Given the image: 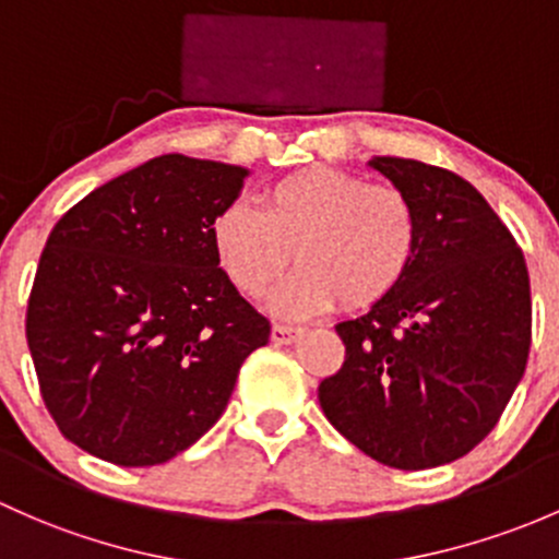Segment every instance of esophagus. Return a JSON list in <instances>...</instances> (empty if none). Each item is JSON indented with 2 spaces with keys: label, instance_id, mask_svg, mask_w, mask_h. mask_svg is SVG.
Segmentation results:
<instances>
[{
  "label": "esophagus",
  "instance_id": "34e87169",
  "mask_svg": "<svg viewBox=\"0 0 559 559\" xmlns=\"http://www.w3.org/2000/svg\"><path fill=\"white\" fill-rule=\"evenodd\" d=\"M299 334H302V329H297V326L273 324V329H270V340H273L275 345H292Z\"/></svg>",
  "mask_w": 559,
  "mask_h": 559
}]
</instances>
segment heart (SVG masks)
<instances>
[{
    "instance_id": "b5f03b06",
    "label": "heart",
    "mask_w": 559,
    "mask_h": 559,
    "mask_svg": "<svg viewBox=\"0 0 559 559\" xmlns=\"http://www.w3.org/2000/svg\"><path fill=\"white\" fill-rule=\"evenodd\" d=\"M209 233L216 264L246 297L262 295L295 249L299 267L267 297V308L286 319L319 316L337 299L350 308L378 302L404 278L418 246L404 192L329 166L270 185L262 211L227 203Z\"/></svg>"
}]
</instances>
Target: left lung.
<instances>
[{
    "instance_id": "8db88e82",
    "label": "left lung",
    "mask_w": 559,
    "mask_h": 559,
    "mask_svg": "<svg viewBox=\"0 0 559 559\" xmlns=\"http://www.w3.org/2000/svg\"><path fill=\"white\" fill-rule=\"evenodd\" d=\"M369 166L413 203L418 246L383 299L334 326L345 361L319 402L364 455L418 472L477 448L507 409L531 354V278L466 179L407 157Z\"/></svg>"
}]
</instances>
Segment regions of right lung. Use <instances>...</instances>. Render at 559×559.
Returning <instances> with one entry per match:
<instances>
[{
  "instance_id": "right-lung-1",
  "label": "right lung",
  "mask_w": 559,
  "mask_h": 559,
  "mask_svg": "<svg viewBox=\"0 0 559 559\" xmlns=\"http://www.w3.org/2000/svg\"><path fill=\"white\" fill-rule=\"evenodd\" d=\"M249 168L160 155L96 187L52 227L26 310L47 413L117 466H157L225 413L270 321L227 281L211 219Z\"/></svg>"
}]
</instances>
